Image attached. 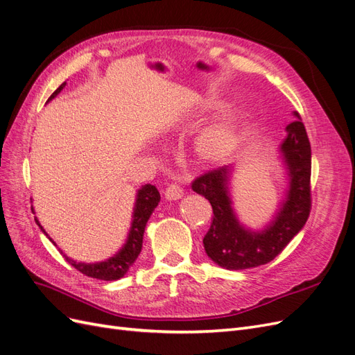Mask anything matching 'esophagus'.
Returning <instances> with one entry per match:
<instances>
[{
	"instance_id": "34e87169",
	"label": "esophagus",
	"mask_w": 355,
	"mask_h": 355,
	"mask_svg": "<svg viewBox=\"0 0 355 355\" xmlns=\"http://www.w3.org/2000/svg\"><path fill=\"white\" fill-rule=\"evenodd\" d=\"M164 196L167 200H179L182 196H184V189H182V187L178 184H170L164 191Z\"/></svg>"
}]
</instances>
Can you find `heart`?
Masks as SVG:
<instances>
[{"label":"heart","instance_id":"obj_1","mask_svg":"<svg viewBox=\"0 0 355 355\" xmlns=\"http://www.w3.org/2000/svg\"><path fill=\"white\" fill-rule=\"evenodd\" d=\"M250 135V125L244 116L230 118L204 132L198 141V153L204 161L222 163L239 151Z\"/></svg>","mask_w":355,"mask_h":355}]
</instances>
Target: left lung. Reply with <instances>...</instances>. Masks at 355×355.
<instances>
[{
  "label": "left lung",
  "mask_w": 355,
  "mask_h": 355,
  "mask_svg": "<svg viewBox=\"0 0 355 355\" xmlns=\"http://www.w3.org/2000/svg\"><path fill=\"white\" fill-rule=\"evenodd\" d=\"M286 127L280 146L288 175L287 198L275 219L261 232L245 230L231 207L230 175L225 166L207 171L192 182V189L207 198L213 209L210 230L202 244L210 259L227 270H247L271 262L304 228L311 211V145L302 118Z\"/></svg>",
  "instance_id": "obj_1"
}]
</instances>
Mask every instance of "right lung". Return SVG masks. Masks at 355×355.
Returning a JSON list of instances; mask_svg holds the SVG:
<instances>
[{
	"label": "right lung",
	"instance_id": "add662e5",
	"mask_svg": "<svg viewBox=\"0 0 355 355\" xmlns=\"http://www.w3.org/2000/svg\"><path fill=\"white\" fill-rule=\"evenodd\" d=\"M65 85H67V83L60 84L59 89H56V92L50 96L49 101L56 98V96L62 92V89L65 87ZM159 198L161 197H159L158 189L151 184L144 185L141 189L137 191L136 204H135V210H133L132 228H130V232H128L127 241H125L123 249L115 256L110 257L108 261L99 262V263H81V262H75L65 256L67 261L81 274L92 277V278H98V280L112 282V280H118V278L124 277V274L128 271V268L135 263L139 253H141V250H142V241H144V232H145L146 222H148L149 216L153 214L154 209L158 206ZM35 222L38 223L41 231L46 234V231L42 230L37 218H35Z\"/></svg>",
	"mask_w": 355,
	"mask_h": 355
}]
</instances>
